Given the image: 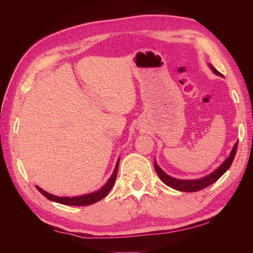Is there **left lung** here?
<instances>
[{
    "label": "left lung",
    "instance_id": "8db88e82",
    "mask_svg": "<svg viewBox=\"0 0 253 253\" xmlns=\"http://www.w3.org/2000/svg\"><path fill=\"white\" fill-rule=\"evenodd\" d=\"M209 67H210V69L213 71L214 75L221 76L220 72L217 71L212 65H210L209 63ZM237 148H238V142L234 144V146L232 148V151H231L229 157L226 158L223 163H222L219 168H217L215 170H213L212 173L207 175V176H203L201 178L179 179V178L172 177L170 175L166 174L164 170H163L160 166L157 165L156 160L154 161V168H155L156 173L158 176H160V178L162 179V182L166 184L168 186L174 188V190L181 191V192H196V191L203 190V188L208 187L209 185H211V184H213L214 182H216L217 179H219L222 175H223L226 170L230 169V166H231V164H232V162L234 160L235 153H237Z\"/></svg>",
    "mask_w": 253,
    "mask_h": 253
}]
</instances>
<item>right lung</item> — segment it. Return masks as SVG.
Segmentation results:
<instances>
[{"instance_id":"obj_1","label":"right lung","mask_w":253,"mask_h":253,"mask_svg":"<svg viewBox=\"0 0 253 253\" xmlns=\"http://www.w3.org/2000/svg\"><path fill=\"white\" fill-rule=\"evenodd\" d=\"M118 164H119V160L116 163V166H115V169L111 176L109 177L108 181L105 184L104 186L96 192H92V193L89 194H84V195H79V196H74V198H69V196H57V195H52L45 192L44 190H42L41 187L36 185L38 188V191L40 192L41 194H43L46 199L52 201V202H57L60 204H65V205H72V207H85V205H90L98 202L101 199H104L107 194L109 193L111 188L114 186V183L116 181V176H117V170H118Z\"/></svg>"}]
</instances>
